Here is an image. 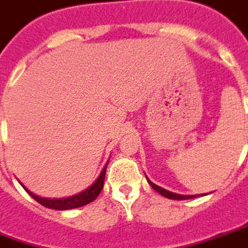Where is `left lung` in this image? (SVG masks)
I'll return each instance as SVG.
<instances>
[{"label": "left lung", "mask_w": 248, "mask_h": 248, "mask_svg": "<svg viewBox=\"0 0 248 248\" xmlns=\"http://www.w3.org/2000/svg\"><path fill=\"white\" fill-rule=\"evenodd\" d=\"M147 181H148V184L151 185V187L153 189H155L156 192L159 193V194H162V196H165L166 199H170V200H187V199H194L196 196H182V194H177V193H173V192H169V190H166V189H163V187H160V186L155 185L154 182H151L150 179L147 178ZM199 196V194H197Z\"/></svg>", "instance_id": "obj_1"}]
</instances>
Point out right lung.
I'll list each match as a JSON object with an SVG mask.
<instances>
[{
    "label": "right lung",
    "instance_id": "1",
    "mask_svg": "<svg viewBox=\"0 0 248 248\" xmlns=\"http://www.w3.org/2000/svg\"><path fill=\"white\" fill-rule=\"evenodd\" d=\"M108 163L105 165V167L102 169V171L98 175V178L95 179L94 184L90 185L83 192L78 193L75 196H71V197H67V199H44V197H39L36 196L32 192H30L25 186L23 185V187L28 192L32 199H35L39 204H42L43 206L46 208H49V209H58V211H67V209H74V208H79V206L86 205V204H90L92 201H94L97 199V196L101 193L102 186H104V179H105V171H107Z\"/></svg>",
    "mask_w": 248,
    "mask_h": 248
}]
</instances>
